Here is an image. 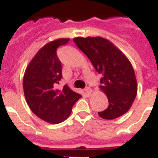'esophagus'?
<instances>
[{
    "instance_id": "obj_1",
    "label": "esophagus",
    "mask_w": 158,
    "mask_h": 158,
    "mask_svg": "<svg viewBox=\"0 0 158 158\" xmlns=\"http://www.w3.org/2000/svg\"><path fill=\"white\" fill-rule=\"evenodd\" d=\"M85 94H86V95L88 97L90 96L92 94V89L89 88V87H86L85 89Z\"/></svg>"
}]
</instances>
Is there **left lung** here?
I'll list each match as a JSON object with an SVG mask.
<instances>
[{
	"mask_svg": "<svg viewBox=\"0 0 158 158\" xmlns=\"http://www.w3.org/2000/svg\"><path fill=\"white\" fill-rule=\"evenodd\" d=\"M99 74L100 89L107 95L108 108L99 112L100 117L113 120L131 108L137 94V81L131 62L112 42L100 36L73 38Z\"/></svg>",
	"mask_w": 158,
	"mask_h": 158,
	"instance_id": "obj_1",
	"label": "left lung"
}]
</instances>
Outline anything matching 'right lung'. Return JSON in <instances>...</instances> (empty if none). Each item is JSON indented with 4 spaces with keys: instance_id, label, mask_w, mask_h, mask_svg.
Listing matches in <instances>:
<instances>
[{
    "instance_id": "add662e5",
    "label": "right lung",
    "mask_w": 158,
    "mask_h": 158,
    "mask_svg": "<svg viewBox=\"0 0 158 158\" xmlns=\"http://www.w3.org/2000/svg\"><path fill=\"white\" fill-rule=\"evenodd\" d=\"M69 41V38H60L44 45L29 63L23 76L27 105L39 118L52 124L65 121L81 97L67 85L63 89L55 87L62 78V64L56 51Z\"/></svg>"
}]
</instances>
